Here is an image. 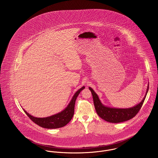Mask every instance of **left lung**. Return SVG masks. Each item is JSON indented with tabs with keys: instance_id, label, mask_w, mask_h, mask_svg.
I'll use <instances>...</instances> for the list:
<instances>
[{
	"instance_id": "obj_1",
	"label": "left lung",
	"mask_w": 158,
	"mask_h": 158,
	"mask_svg": "<svg viewBox=\"0 0 158 158\" xmlns=\"http://www.w3.org/2000/svg\"><path fill=\"white\" fill-rule=\"evenodd\" d=\"M89 89L92 93L95 109L98 115L104 121L109 122L120 123L133 118L139 113L148 92V86L143 100L137 105L128 109H116L104 106L93 89L91 87H89Z\"/></svg>"
}]
</instances>
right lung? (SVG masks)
<instances>
[{"mask_svg": "<svg viewBox=\"0 0 158 158\" xmlns=\"http://www.w3.org/2000/svg\"><path fill=\"white\" fill-rule=\"evenodd\" d=\"M84 88L85 86L82 87L74 94L72 100L63 111L54 115L47 118H36L28 114L25 110L23 109V110L31 121L42 128L48 129H56L63 127L72 119L74 114V104L76 100L79 93Z\"/></svg>", "mask_w": 158, "mask_h": 158, "instance_id": "1", "label": "right lung"}]
</instances>
